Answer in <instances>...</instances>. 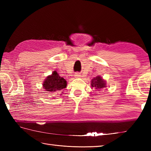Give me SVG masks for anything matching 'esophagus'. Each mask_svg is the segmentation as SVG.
<instances>
[{
	"label": "esophagus",
	"mask_w": 151,
	"mask_h": 151,
	"mask_svg": "<svg viewBox=\"0 0 151 151\" xmlns=\"http://www.w3.org/2000/svg\"><path fill=\"white\" fill-rule=\"evenodd\" d=\"M75 77L76 78H81V75H80L79 73H76L75 75Z\"/></svg>",
	"instance_id": "34e87169"
}]
</instances>
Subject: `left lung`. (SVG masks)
Masks as SVG:
<instances>
[{"instance_id": "8db88e82", "label": "left lung", "mask_w": 151, "mask_h": 151, "mask_svg": "<svg viewBox=\"0 0 151 151\" xmlns=\"http://www.w3.org/2000/svg\"><path fill=\"white\" fill-rule=\"evenodd\" d=\"M91 86L92 88H94L96 90L101 91L102 89L107 87L106 81L101 76H97L91 80Z\"/></svg>"}]
</instances>
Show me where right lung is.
Instances as JSON below:
<instances>
[{
	"label": "right lung",
	"instance_id": "add662e5",
	"mask_svg": "<svg viewBox=\"0 0 151 151\" xmlns=\"http://www.w3.org/2000/svg\"><path fill=\"white\" fill-rule=\"evenodd\" d=\"M67 84V83L63 77H61L57 71L54 70L50 75L47 76V78L45 79L43 83V88L45 91H60L65 88Z\"/></svg>",
	"mask_w": 151,
	"mask_h": 151
}]
</instances>
